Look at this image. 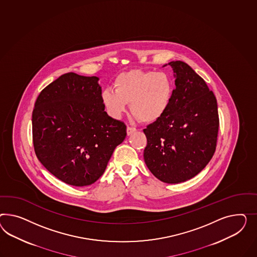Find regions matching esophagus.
<instances>
[{"instance_id":"esophagus-1","label":"esophagus","mask_w":257,"mask_h":257,"mask_svg":"<svg viewBox=\"0 0 257 257\" xmlns=\"http://www.w3.org/2000/svg\"><path fill=\"white\" fill-rule=\"evenodd\" d=\"M137 131V129L136 128H134V127H131V126H127V129H126V132H127V135L128 136H130L131 134H133L134 132H136Z\"/></svg>"}]
</instances>
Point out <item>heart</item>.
I'll return each instance as SVG.
<instances>
[{"label": "heart", "instance_id": "heart-1", "mask_svg": "<svg viewBox=\"0 0 257 257\" xmlns=\"http://www.w3.org/2000/svg\"><path fill=\"white\" fill-rule=\"evenodd\" d=\"M113 87L101 93L113 118H119L130 103V110L140 121L152 123L166 114L173 98V80L165 72L130 70L119 74Z\"/></svg>", "mask_w": 257, "mask_h": 257}]
</instances>
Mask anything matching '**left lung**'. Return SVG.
<instances>
[{"instance_id": "left-lung-1", "label": "left lung", "mask_w": 257, "mask_h": 257, "mask_svg": "<svg viewBox=\"0 0 257 257\" xmlns=\"http://www.w3.org/2000/svg\"><path fill=\"white\" fill-rule=\"evenodd\" d=\"M168 64L176 89L166 114L143 130L144 160L158 180L173 184L194 178L212 158L219 115L215 95L201 76L181 61Z\"/></svg>"}]
</instances>
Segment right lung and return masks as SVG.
<instances>
[{
	"label": "right lung",
	"mask_w": 257,
	"mask_h": 257,
	"mask_svg": "<svg viewBox=\"0 0 257 257\" xmlns=\"http://www.w3.org/2000/svg\"><path fill=\"white\" fill-rule=\"evenodd\" d=\"M98 80L64 74L42 90L33 111L37 158L56 178L77 187L97 181L126 137V125L104 111Z\"/></svg>",
	"instance_id": "right-lung-1"
}]
</instances>
